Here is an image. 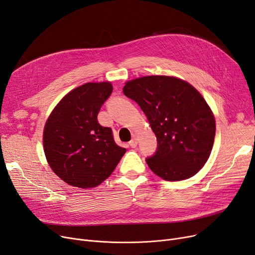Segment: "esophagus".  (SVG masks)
<instances>
[{
  "label": "esophagus",
  "instance_id": "1",
  "mask_svg": "<svg viewBox=\"0 0 255 255\" xmlns=\"http://www.w3.org/2000/svg\"><path fill=\"white\" fill-rule=\"evenodd\" d=\"M129 146L131 148H135L137 146V139L136 138H132L130 141H129Z\"/></svg>",
  "mask_w": 255,
  "mask_h": 255
}]
</instances>
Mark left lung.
Here are the masks:
<instances>
[{
	"label": "left lung",
	"instance_id": "1",
	"mask_svg": "<svg viewBox=\"0 0 255 255\" xmlns=\"http://www.w3.org/2000/svg\"><path fill=\"white\" fill-rule=\"evenodd\" d=\"M123 93L139 105L156 135V151L146 158L155 174L178 181L202 169L213 149L216 122L196 88L174 77L147 76L127 82Z\"/></svg>",
	"mask_w": 255,
	"mask_h": 255
}]
</instances>
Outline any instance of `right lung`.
<instances>
[{"label": "right lung", "instance_id": "obj_1", "mask_svg": "<svg viewBox=\"0 0 255 255\" xmlns=\"http://www.w3.org/2000/svg\"><path fill=\"white\" fill-rule=\"evenodd\" d=\"M113 93L109 82L85 83L55 107L43 130V149L53 172L70 185L88 189L107 179L126 153L98 114Z\"/></svg>", "mask_w": 255, "mask_h": 255}]
</instances>
